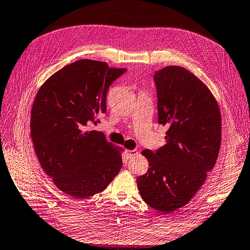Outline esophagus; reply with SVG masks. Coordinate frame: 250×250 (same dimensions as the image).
I'll use <instances>...</instances> for the list:
<instances>
[{
  "mask_svg": "<svg viewBox=\"0 0 250 250\" xmlns=\"http://www.w3.org/2000/svg\"><path fill=\"white\" fill-rule=\"evenodd\" d=\"M125 153H126V157L128 158V159H130V158L135 157L137 155V150H135V149H133V150H128V149H127Z\"/></svg>",
  "mask_w": 250,
  "mask_h": 250,
  "instance_id": "esophagus-1",
  "label": "esophagus"
}]
</instances>
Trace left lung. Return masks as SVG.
I'll use <instances>...</instances> for the list:
<instances>
[{"label":"left lung","mask_w":250,"mask_h":250,"mask_svg":"<svg viewBox=\"0 0 250 250\" xmlns=\"http://www.w3.org/2000/svg\"><path fill=\"white\" fill-rule=\"evenodd\" d=\"M158 123L167 126V143L144 149L148 171L137 185L144 202L163 214L187 205L215 166L222 140L220 108L206 84L178 65L154 74Z\"/></svg>","instance_id":"8db88e82"}]
</instances>
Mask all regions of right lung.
<instances>
[{
  "label": "right lung",
  "instance_id": "obj_1",
  "mask_svg": "<svg viewBox=\"0 0 250 250\" xmlns=\"http://www.w3.org/2000/svg\"><path fill=\"white\" fill-rule=\"evenodd\" d=\"M126 69L82 59L63 66L39 89L30 136L42 168L60 191L87 198L104 191L122 168L120 150L101 131H88L105 113L110 84Z\"/></svg>",
  "mask_w": 250,
  "mask_h": 250
}]
</instances>
